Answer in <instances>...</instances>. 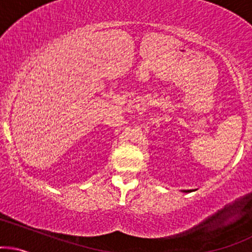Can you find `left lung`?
<instances>
[{"instance_id": "1", "label": "left lung", "mask_w": 252, "mask_h": 252, "mask_svg": "<svg viewBox=\"0 0 252 252\" xmlns=\"http://www.w3.org/2000/svg\"><path fill=\"white\" fill-rule=\"evenodd\" d=\"M191 190H183V192H190Z\"/></svg>"}]
</instances>
